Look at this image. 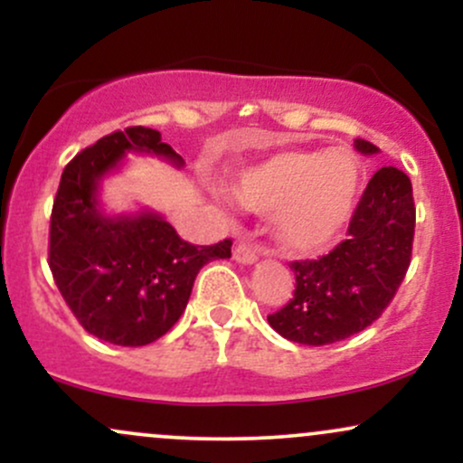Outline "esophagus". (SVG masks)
<instances>
[{"instance_id": "obj_1", "label": "esophagus", "mask_w": 463, "mask_h": 463, "mask_svg": "<svg viewBox=\"0 0 463 463\" xmlns=\"http://www.w3.org/2000/svg\"><path fill=\"white\" fill-rule=\"evenodd\" d=\"M232 259H235L237 263H254L257 261V248H254L252 243L239 241L235 250H232Z\"/></svg>"}]
</instances>
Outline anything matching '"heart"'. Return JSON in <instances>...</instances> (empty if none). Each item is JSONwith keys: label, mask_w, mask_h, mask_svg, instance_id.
I'll use <instances>...</instances> for the list:
<instances>
[{"label": "heart", "mask_w": 463, "mask_h": 463, "mask_svg": "<svg viewBox=\"0 0 463 463\" xmlns=\"http://www.w3.org/2000/svg\"><path fill=\"white\" fill-rule=\"evenodd\" d=\"M359 163L346 150H285L246 169L235 198L254 213H272L276 239L289 252L326 246L350 220Z\"/></svg>", "instance_id": "obj_1"}]
</instances>
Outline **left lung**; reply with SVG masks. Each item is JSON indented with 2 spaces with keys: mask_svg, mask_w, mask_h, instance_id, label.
<instances>
[{
  "mask_svg": "<svg viewBox=\"0 0 463 463\" xmlns=\"http://www.w3.org/2000/svg\"><path fill=\"white\" fill-rule=\"evenodd\" d=\"M361 154H376L354 139ZM416 206L411 180L396 167H381L361 195L348 239L320 259L291 261L296 289L268 322L285 339L326 346L364 331L387 309L411 263Z\"/></svg>",
  "mask_w": 463,
  "mask_h": 463,
  "instance_id": "1",
  "label": "left lung"
}]
</instances>
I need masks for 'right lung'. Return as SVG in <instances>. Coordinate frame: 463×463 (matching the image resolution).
<instances>
[{
	"label": "right lung",
	"instance_id": "add662e5",
	"mask_svg": "<svg viewBox=\"0 0 463 463\" xmlns=\"http://www.w3.org/2000/svg\"><path fill=\"white\" fill-rule=\"evenodd\" d=\"M126 152L183 165L161 132L130 126L84 147L67 163L50 220V269L76 320L115 346H146L163 337L187 307L202 265L231 257V239L194 246L161 215L110 217L98 184Z\"/></svg>",
	"mask_w": 463,
	"mask_h": 463
}]
</instances>
